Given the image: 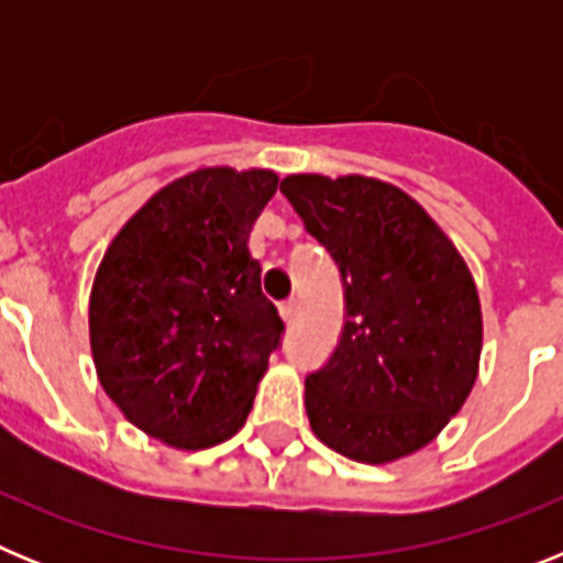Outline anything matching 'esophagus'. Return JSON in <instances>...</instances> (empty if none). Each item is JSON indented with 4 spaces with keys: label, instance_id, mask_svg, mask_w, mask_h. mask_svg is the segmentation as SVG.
<instances>
[{
    "label": "esophagus",
    "instance_id": "34e87169",
    "mask_svg": "<svg viewBox=\"0 0 563 563\" xmlns=\"http://www.w3.org/2000/svg\"><path fill=\"white\" fill-rule=\"evenodd\" d=\"M278 312H282V318H285L287 324H290L292 318H296V312H298V301H296V298H290V301H285V305L278 307Z\"/></svg>",
    "mask_w": 563,
    "mask_h": 563
}]
</instances>
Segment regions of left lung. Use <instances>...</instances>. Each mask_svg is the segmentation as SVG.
Listing matches in <instances>:
<instances>
[{"instance_id":"1","label":"left lung","mask_w":563,"mask_h":563,"mask_svg":"<svg viewBox=\"0 0 563 563\" xmlns=\"http://www.w3.org/2000/svg\"><path fill=\"white\" fill-rule=\"evenodd\" d=\"M282 194L335 258L343 321L335 352L307 375L316 437L369 465L429 445L479 372L482 310L451 239L417 200L361 174H290Z\"/></svg>"}]
</instances>
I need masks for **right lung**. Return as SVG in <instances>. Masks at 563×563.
Returning a JSON list of instances; mask_svg holds the SVG:
<instances>
[{
    "label": "right lung",
    "instance_id": "add662e5",
    "mask_svg": "<svg viewBox=\"0 0 563 563\" xmlns=\"http://www.w3.org/2000/svg\"><path fill=\"white\" fill-rule=\"evenodd\" d=\"M267 168H200L118 231L92 282L98 380L132 426L211 449L245 426L285 321L247 236L276 194Z\"/></svg>",
    "mask_w": 563,
    "mask_h": 563
}]
</instances>
